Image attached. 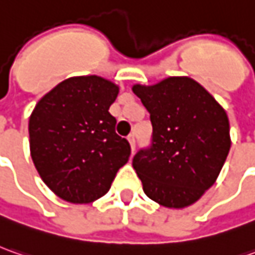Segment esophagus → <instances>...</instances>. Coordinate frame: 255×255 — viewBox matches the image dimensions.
<instances>
[{"instance_id":"1","label":"esophagus","mask_w":255,"mask_h":255,"mask_svg":"<svg viewBox=\"0 0 255 255\" xmlns=\"http://www.w3.org/2000/svg\"><path fill=\"white\" fill-rule=\"evenodd\" d=\"M128 142H129L131 149H132V152H134V149H135V135H134V134H129V135H128Z\"/></svg>"}]
</instances>
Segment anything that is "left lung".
Wrapping results in <instances>:
<instances>
[{
  "label": "left lung",
  "instance_id": "1",
  "mask_svg": "<svg viewBox=\"0 0 255 255\" xmlns=\"http://www.w3.org/2000/svg\"><path fill=\"white\" fill-rule=\"evenodd\" d=\"M132 92L152 124L151 145L132 159L145 195L171 209L195 203L215 183L230 151L226 111L190 77L135 84Z\"/></svg>",
  "mask_w": 255,
  "mask_h": 255
}]
</instances>
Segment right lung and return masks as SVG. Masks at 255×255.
Masks as SVG:
<instances>
[{
    "label": "right lung",
    "instance_id": "add662e5",
    "mask_svg": "<svg viewBox=\"0 0 255 255\" xmlns=\"http://www.w3.org/2000/svg\"><path fill=\"white\" fill-rule=\"evenodd\" d=\"M119 86L99 76L70 77L45 94L29 119L32 161L48 188L70 203L104 196L131 146L109 113Z\"/></svg>",
    "mask_w": 255,
    "mask_h": 255
}]
</instances>
